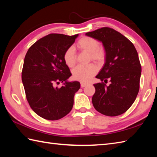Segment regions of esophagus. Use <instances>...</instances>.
<instances>
[{"mask_svg": "<svg viewBox=\"0 0 157 157\" xmlns=\"http://www.w3.org/2000/svg\"><path fill=\"white\" fill-rule=\"evenodd\" d=\"M80 85H81V87L82 88H84L85 86H86L88 85V83H84V82H81L80 83Z\"/></svg>", "mask_w": 157, "mask_h": 157, "instance_id": "1", "label": "esophagus"}]
</instances>
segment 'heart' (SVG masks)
Wrapping results in <instances>:
<instances>
[{
    "mask_svg": "<svg viewBox=\"0 0 157 157\" xmlns=\"http://www.w3.org/2000/svg\"><path fill=\"white\" fill-rule=\"evenodd\" d=\"M77 47L83 51L89 52L90 59L98 63L103 62L106 56V52L102 46H99V42L95 38L89 36H84L79 40L76 44ZM63 59L65 64L71 67L75 63V50L73 47H69L65 51ZM97 68L94 64L86 65H78L73 69V78L76 80L82 82L89 81L96 73Z\"/></svg>",
    "mask_w": 157,
    "mask_h": 157,
    "instance_id": "obj_1",
    "label": "heart"
}]
</instances>
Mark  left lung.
I'll use <instances>...</instances> for the list:
<instances>
[{"label":"left lung","mask_w":157,"mask_h":157,"mask_svg":"<svg viewBox=\"0 0 157 157\" xmlns=\"http://www.w3.org/2000/svg\"><path fill=\"white\" fill-rule=\"evenodd\" d=\"M86 35L102 42L106 52L105 65L96 76L101 82L94 84L93 106L106 116L121 115L132 105L139 92L142 68L137 51L125 36L108 27ZM108 80L111 82L109 86L105 85Z\"/></svg>","instance_id":"8db88e82"}]
</instances>
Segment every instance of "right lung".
<instances>
[{
  "mask_svg": "<svg viewBox=\"0 0 157 157\" xmlns=\"http://www.w3.org/2000/svg\"><path fill=\"white\" fill-rule=\"evenodd\" d=\"M78 34H50L32 44L26 53L21 73L27 101L41 117L58 120L71 111L78 82H67L71 73L63 55ZM63 82L61 88L56 85Z\"/></svg>",
  "mask_w": 157,
  "mask_h": 157,
  "instance_id": "right-lung-1",
  "label": "right lung"
}]
</instances>
